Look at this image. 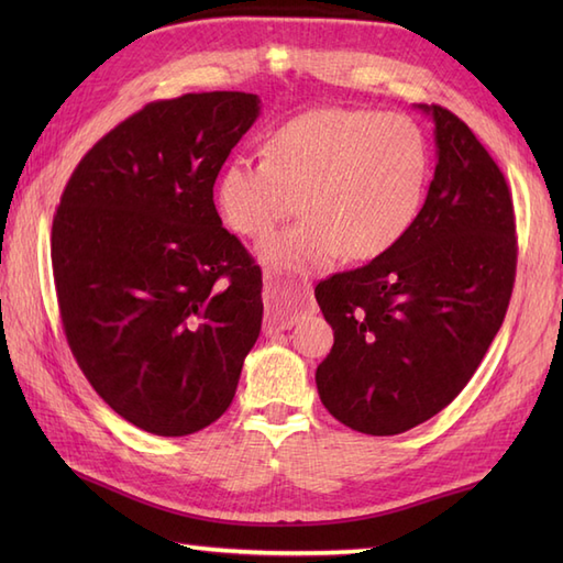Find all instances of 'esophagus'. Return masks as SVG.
<instances>
[{"label":"esophagus","instance_id":"34e87169","mask_svg":"<svg viewBox=\"0 0 563 563\" xmlns=\"http://www.w3.org/2000/svg\"><path fill=\"white\" fill-rule=\"evenodd\" d=\"M263 300H266V319H263V331L266 333H280L295 327L297 317H300L302 300L307 297L309 288H288L268 271L263 275Z\"/></svg>","mask_w":563,"mask_h":563}]
</instances>
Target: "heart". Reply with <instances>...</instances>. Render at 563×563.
<instances>
[{
    "label": "heart",
    "instance_id": "1",
    "mask_svg": "<svg viewBox=\"0 0 563 563\" xmlns=\"http://www.w3.org/2000/svg\"><path fill=\"white\" fill-rule=\"evenodd\" d=\"M426 178L428 142L406 115L319 109L275 130L266 159L227 164L218 210L232 232L261 239L300 200L305 218L268 236L261 258L307 275L389 251L411 227Z\"/></svg>",
    "mask_w": 563,
    "mask_h": 563
}]
</instances>
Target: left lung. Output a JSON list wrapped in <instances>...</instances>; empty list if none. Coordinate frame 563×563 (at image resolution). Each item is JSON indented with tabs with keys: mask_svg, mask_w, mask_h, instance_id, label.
I'll return each mask as SVG.
<instances>
[{
	"mask_svg": "<svg viewBox=\"0 0 563 563\" xmlns=\"http://www.w3.org/2000/svg\"><path fill=\"white\" fill-rule=\"evenodd\" d=\"M438 164L421 212L367 266L321 280L333 329L321 404L357 433L397 435L457 397L498 333L516 283L510 188L464 121L426 106Z\"/></svg>",
	"mask_w": 563,
	"mask_h": 563,
	"instance_id": "8db88e82",
	"label": "left lung"
}]
</instances>
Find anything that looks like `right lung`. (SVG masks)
Returning <instances> with one entry per match:
<instances>
[{"label":"right lung","mask_w":563,"mask_h":563,"mask_svg":"<svg viewBox=\"0 0 563 563\" xmlns=\"http://www.w3.org/2000/svg\"><path fill=\"white\" fill-rule=\"evenodd\" d=\"M258 111L244 91L152 101L84 154L55 210L69 351L99 397L147 433L218 421L261 333V268L212 200Z\"/></svg>","instance_id":"add662e5"}]
</instances>
